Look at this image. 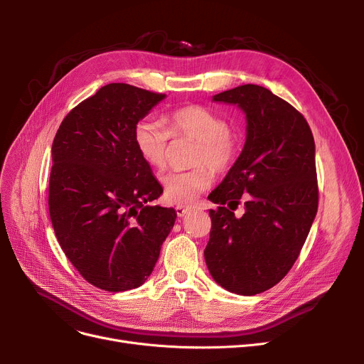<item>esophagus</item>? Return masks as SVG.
Returning <instances> with one entry per match:
<instances>
[{"mask_svg": "<svg viewBox=\"0 0 364 364\" xmlns=\"http://www.w3.org/2000/svg\"><path fill=\"white\" fill-rule=\"evenodd\" d=\"M190 211H192V208H188V206H181V205H178V206L176 208V213H177L178 217H184V215L188 214Z\"/></svg>", "mask_w": 364, "mask_h": 364, "instance_id": "1", "label": "esophagus"}]
</instances>
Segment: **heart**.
I'll return each mask as SVG.
<instances>
[{
	"label": "heart",
	"mask_w": 364,
	"mask_h": 364,
	"mask_svg": "<svg viewBox=\"0 0 364 364\" xmlns=\"http://www.w3.org/2000/svg\"><path fill=\"white\" fill-rule=\"evenodd\" d=\"M169 129L159 121L143 119L134 129V143L146 164L164 169L169 156L171 137L195 141L193 169L169 172L162 177L165 199L176 205L193 203L200 193L213 186L214 171H230L242 153L240 134L215 110L190 105L168 117Z\"/></svg>",
	"instance_id": "obj_1"
}]
</instances>
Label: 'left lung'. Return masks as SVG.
I'll return each instance as SVG.
<instances>
[{"label":"left lung","instance_id":"8db88e82","mask_svg":"<svg viewBox=\"0 0 364 364\" xmlns=\"http://www.w3.org/2000/svg\"><path fill=\"white\" fill-rule=\"evenodd\" d=\"M214 100L243 109L247 134L236 165L208 196L218 206L209 209L203 254L218 284L251 296L289 273L310 233L318 206L314 139L302 113L264 87L240 85ZM242 198L245 214L236 219Z\"/></svg>","mask_w":364,"mask_h":364}]
</instances>
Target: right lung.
Listing matches in <instances>:
<instances>
[{"label":"right lung","mask_w":364,"mask_h":364,"mask_svg":"<svg viewBox=\"0 0 364 364\" xmlns=\"http://www.w3.org/2000/svg\"><path fill=\"white\" fill-rule=\"evenodd\" d=\"M165 94L113 82L75 106L53 141L48 211L57 240L95 288H139L153 272L177 213L149 206L164 192L134 129Z\"/></svg>","instance_id":"right-lung-1"}]
</instances>
